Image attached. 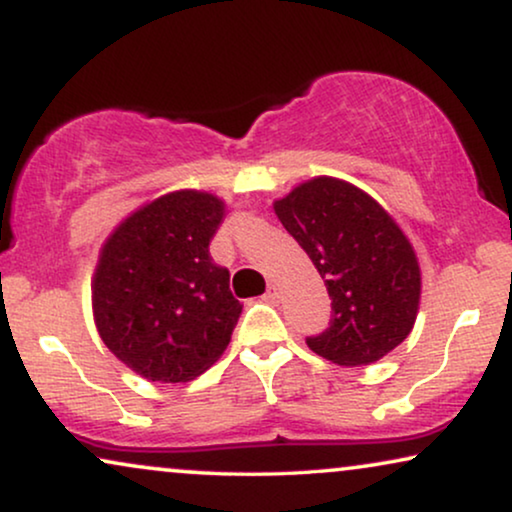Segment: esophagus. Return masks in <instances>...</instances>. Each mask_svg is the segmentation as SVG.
Masks as SVG:
<instances>
[{
    "instance_id": "obj_1",
    "label": "esophagus",
    "mask_w": 512,
    "mask_h": 512,
    "mask_svg": "<svg viewBox=\"0 0 512 512\" xmlns=\"http://www.w3.org/2000/svg\"><path fill=\"white\" fill-rule=\"evenodd\" d=\"M263 300H268V303H279V289H277V286H268V291H265Z\"/></svg>"
}]
</instances>
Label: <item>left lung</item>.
<instances>
[{
  "label": "left lung",
  "instance_id": "1",
  "mask_svg": "<svg viewBox=\"0 0 512 512\" xmlns=\"http://www.w3.org/2000/svg\"><path fill=\"white\" fill-rule=\"evenodd\" d=\"M275 214L310 256L331 296V321L307 338L338 366H368L408 338L422 275L396 221L361 188L317 177L275 202Z\"/></svg>",
  "mask_w": 512,
  "mask_h": 512
}]
</instances>
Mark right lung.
<instances>
[{"instance_id":"add662e5","label":"right lung","mask_w":512,"mask_h":512,"mask_svg":"<svg viewBox=\"0 0 512 512\" xmlns=\"http://www.w3.org/2000/svg\"><path fill=\"white\" fill-rule=\"evenodd\" d=\"M223 219L212 193L177 191L137 209L102 247L93 312L109 352L151 382H188L226 352L242 314L209 256Z\"/></svg>"}]
</instances>
